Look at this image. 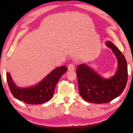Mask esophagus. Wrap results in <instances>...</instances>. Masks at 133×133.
I'll use <instances>...</instances> for the list:
<instances>
[{"label": "esophagus", "instance_id": "1", "mask_svg": "<svg viewBox=\"0 0 133 133\" xmlns=\"http://www.w3.org/2000/svg\"><path fill=\"white\" fill-rule=\"evenodd\" d=\"M75 64H74L73 63H70L69 64L68 66V70L69 71H73L75 70Z\"/></svg>", "mask_w": 133, "mask_h": 133}]
</instances>
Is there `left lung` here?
Segmentation results:
<instances>
[{"instance_id": "8db88e82", "label": "left lung", "mask_w": 133, "mask_h": 133, "mask_svg": "<svg viewBox=\"0 0 133 133\" xmlns=\"http://www.w3.org/2000/svg\"><path fill=\"white\" fill-rule=\"evenodd\" d=\"M106 44L118 60V69L113 77L105 79L84 64L76 69L79 93L88 102L101 104L111 102L123 93L127 84V64L124 56L112 42L107 41Z\"/></svg>"}]
</instances>
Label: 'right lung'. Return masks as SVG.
Masks as SVG:
<instances>
[{
  "label": "right lung",
  "instance_id": "right-lung-1",
  "mask_svg": "<svg viewBox=\"0 0 133 133\" xmlns=\"http://www.w3.org/2000/svg\"><path fill=\"white\" fill-rule=\"evenodd\" d=\"M67 70L64 66L56 68L37 85L30 88L20 89L16 86L9 73H6V78L11 93L16 98L26 104H42L52 98L56 84Z\"/></svg>",
  "mask_w": 133,
  "mask_h": 133
}]
</instances>
